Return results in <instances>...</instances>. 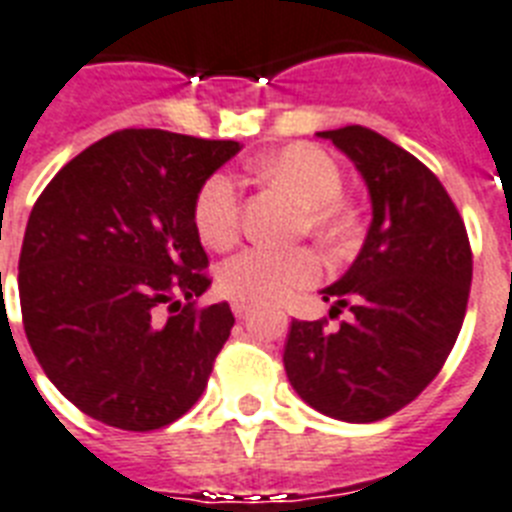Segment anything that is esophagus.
Segmentation results:
<instances>
[{
  "instance_id": "34e87169",
  "label": "esophagus",
  "mask_w": 512,
  "mask_h": 512,
  "mask_svg": "<svg viewBox=\"0 0 512 512\" xmlns=\"http://www.w3.org/2000/svg\"><path fill=\"white\" fill-rule=\"evenodd\" d=\"M231 310H234L236 318H244V315H249L252 305H249V302H242V299H234V302H231Z\"/></svg>"
}]
</instances>
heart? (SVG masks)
Returning a JSON list of instances; mask_svg holds the SVG:
<instances>
[{
    "mask_svg": "<svg viewBox=\"0 0 512 512\" xmlns=\"http://www.w3.org/2000/svg\"><path fill=\"white\" fill-rule=\"evenodd\" d=\"M255 173L281 186L302 207V231L326 247L347 242L355 231V215L342 202L344 173L334 157L315 144H289L255 162ZM194 228L202 244L215 252L231 249L242 231V194L234 178L215 173L194 199ZM321 276L313 249L252 247L220 270V289L242 302H276Z\"/></svg>",
    "mask_w": 512,
    "mask_h": 512,
    "instance_id": "1",
    "label": "heart"
}]
</instances>
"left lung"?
<instances>
[{
	"instance_id": "1",
	"label": "left lung",
	"mask_w": 512,
	"mask_h": 512,
	"mask_svg": "<svg viewBox=\"0 0 512 512\" xmlns=\"http://www.w3.org/2000/svg\"><path fill=\"white\" fill-rule=\"evenodd\" d=\"M360 170L373 220L355 263L323 289L331 315L292 321L284 368L294 392L336 421L373 423L413 402L455 347L471 292L465 223L418 157L363 126L321 131Z\"/></svg>"
}]
</instances>
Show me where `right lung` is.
I'll list each match as a JSON object with an SVG mask.
<instances>
[{
	"mask_svg": "<svg viewBox=\"0 0 512 512\" xmlns=\"http://www.w3.org/2000/svg\"><path fill=\"white\" fill-rule=\"evenodd\" d=\"M239 149L126 128L83 149L36 199L18 263L23 326L49 381L94 421L155 431L205 392L234 313L197 307L210 278L194 199Z\"/></svg>",
	"mask_w": 512,
	"mask_h": 512,
	"instance_id": "obj_1",
	"label": "right lung"
}]
</instances>
